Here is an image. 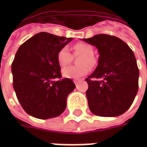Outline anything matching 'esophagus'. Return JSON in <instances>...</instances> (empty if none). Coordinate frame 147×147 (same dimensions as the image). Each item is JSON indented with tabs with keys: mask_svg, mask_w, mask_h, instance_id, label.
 Masks as SVG:
<instances>
[{
	"mask_svg": "<svg viewBox=\"0 0 147 147\" xmlns=\"http://www.w3.org/2000/svg\"><path fill=\"white\" fill-rule=\"evenodd\" d=\"M74 82H75V84H76V87H78V81L75 80V81H74Z\"/></svg>",
	"mask_w": 147,
	"mask_h": 147,
	"instance_id": "34e87169",
	"label": "esophagus"
}]
</instances>
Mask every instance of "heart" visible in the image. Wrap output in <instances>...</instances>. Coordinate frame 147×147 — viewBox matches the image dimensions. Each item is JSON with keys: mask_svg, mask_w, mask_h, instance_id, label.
Here are the masks:
<instances>
[{"mask_svg": "<svg viewBox=\"0 0 147 147\" xmlns=\"http://www.w3.org/2000/svg\"><path fill=\"white\" fill-rule=\"evenodd\" d=\"M72 52L75 56L82 55L78 60V64L81 65L65 68L62 70V76L67 78L78 79L89 72L91 69L88 65L94 66L96 64V59L92 55L93 48L86 42H77L72 47ZM57 60L60 66L65 67L71 62L72 55L66 47H63L58 52Z\"/></svg>", "mask_w": 147, "mask_h": 147, "instance_id": "obj_1", "label": "heart"}]
</instances>
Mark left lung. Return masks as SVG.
Returning a JSON list of instances; mask_svg holds the SVG:
<instances>
[{"label":"left lung","mask_w":147,"mask_h":147,"mask_svg":"<svg viewBox=\"0 0 147 147\" xmlns=\"http://www.w3.org/2000/svg\"><path fill=\"white\" fill-rule=\"evenodd\" d=\"M83 40L99 52L98 66L85 79L90 111L100 117L121 115L131 106L138 91L139 69L134 52L114 36L98 34Z\"/></svg>","instance_id":"8db88e82"}]
</instances>
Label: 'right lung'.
<instances>
[{
    "instance_id": "add662e5",
    "label": "right lung",
    "mask_w": 147,
    "mask_h": 147,
    "mask_svg": "<svg viewBox=\"0 0 147 147\" xmlns=\"http://www.w3.org/2000/svg\"><path fill=\"white\" fill-rule=\"evenodd\" d=\"M71 40L41 32L24 42L15 55L11 65L13 89L24 111L36 118L59 116L76 88L70 78L61 79L57 60L58 52Z\"/></svg>"
}]
</instances>
